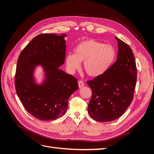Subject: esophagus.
Listing matches in <instances>:
<instances>
[{
    "label": "esophagus",
    "mask_w": 154,
    "mask_h": 154,
    "mask_svg": "<svg viewBox=\"0 0 154 154\" xmlns=\"http://www.w3.org/2000/svg\"><path fill=\"white\" fill-rule=\"evenodd\" d=\"M85 85V84H84V83H83V81H79L78 82V87H80V88H82V87H83Z\"/></svg>",
    "instance_id": "obj_1"
}]
</instances>
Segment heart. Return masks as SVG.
<instances>
[{"label": "heart", "mask_w": 154, "mask_h": 154, "mask_svg": "<svg viewBox=\"0 0 154 154\" xmlns=\"http://www.w3.org/2000/svg\"><path fill=\"white\" fill-rule=\"evenodd\" d=\"M116 58V51L112 45L90 39L79 43L74 49V54L66 56V63L69 71L74 73L83 62V69L88 75L97 77L108 71Z\"/></svg>", "instance_id": "obj_1"}]
</instances>
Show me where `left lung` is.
Returning a JSON list of instances; mask_svg holds the SVG:
<instances>
[{
  "label": "left lung",
  "mask_w": 154,
  "mask_h": 154,
  "mask_svg": "<svg viewBox=\"0 0 154 154\" xmlns=\"http://www.w3.org/2000/svg\"><path fill=\"white\" fill-rule=\"evenodd\" d=\"M118 41L116 62L103 75L87 82L92 90L88 112L97 122H109L122 116L134 97L137 69L132 49Z\"/></svg>",
  "instance_id": "obj_1"
}]
</instances>
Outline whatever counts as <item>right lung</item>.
<instances>
[{"instance_id": "obj_1", "label": "right lung", "mask_w": 154, "mask_h": 154, "mask_svg": "<svg viewBox=\"0 0 154 154\" xmlns=\"http://www.w3.org/2000/svg\"><path fill=\"white\" fill-rule=\"evenodd\" d=\"M66 34H41L22 51L15 74L17 94L23 106L35 118L55 120L66 112L68 101L78 89L77 79L60 67L65 62ZM43 68L44 78L37 83L35 68Z\"/></svg>"}]
</instances>
